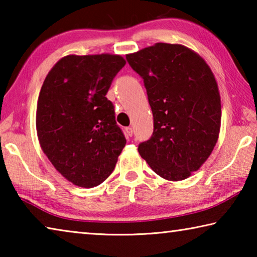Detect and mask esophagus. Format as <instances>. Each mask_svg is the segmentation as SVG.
Here are the masks:
<instances>
[{"label": "esophagus", "instance_id": "esophagus-1", "mask_svg": "<svg viewBox=\"0 0 257 257\" xmlns=\"http://www.w3.org/2000/svg\"><path fill=\"white\" fill-rule=\"evenodd\" d=\"M124 134H125V136H127L128 138L132 137L133 136V128H130V127L125 128L124 129Z\"/></svg>", "mask_w": 257, "mask_h": 257}]
</instances>
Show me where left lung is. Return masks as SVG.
<instances>
[{"mask_svg":"<svg viewBox=\"0 0 257 257\" xmlns=\"http://www.w3.org/2000/svg\"><path fill=\"white\" fill-rule=\"evenodd\" d=\"M125 58L144 79L154 119L153 136L139 154L164 179H187L219 139L221 97L211 68L181 44L156 43Z\"/></svg>","mask_w":257,"mask_h":257,"instance_id":"obj_1","label":"left lung"}]
</instances>
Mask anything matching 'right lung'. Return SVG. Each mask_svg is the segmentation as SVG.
Here are the masks:
<instances>
[{
	"instance_id": "add662e5",
	"label": "right lung",
	"mask_w": 257,
	"mask_h": 257,
	"mask_svg": "<svg viewBox=\"0 0 257 257\" xmlns=\"http://www.w3.org/2000/svg\"><path fill=\"white\" fill-rule=\"evenodd\" d=\"M118 54L63 56L47 73L37 99L36 130L44 154L68 181L101 185L125 145L105 97L124 67Z\"/></svg>"
}]
</instances>
